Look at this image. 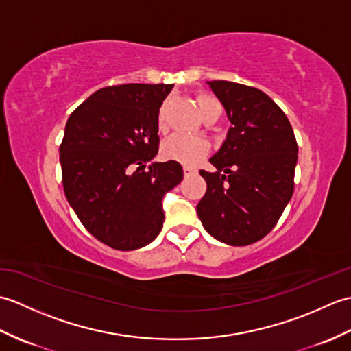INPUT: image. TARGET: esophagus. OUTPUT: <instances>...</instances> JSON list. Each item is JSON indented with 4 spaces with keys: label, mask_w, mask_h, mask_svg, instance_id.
<instances>
[{
    "label": "esophagus",
    "mask_w": 351,
    "mask_h": 351,
    "mask_svg": "<svg viewBox=\"0 0 351 351\" xmlns=\"http://www.w3.org/2000/svg\"><path fill=\"white\" fill-rule=\"evenodd\" d=\"M193 173H196V169L187 167V166L184 167V175H185V176H190V175H193Z\"/></svg>",
    "instance_id": "34e87169"
}]
</instances>
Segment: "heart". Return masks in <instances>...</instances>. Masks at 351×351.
<instances>
[{"label":"heart","mask_w":351,"mask_h":351,"mask_svg":"<svg viewBox=\"0 0 351 351\" xmlns=\"http://www.w3.org/2000/svg\"><path fill=\"white\" fill-rule=\"evenodd\" d=\"M196 102H197L200 114L202 116L213 108L221 110L220 104L208 95H199ZM156 122H158L160 130H162L164 128V106L158 111ZM161 152L164 158L167 160L178 161L181 164H185V166H196V164L199 161H202V158H205L206 154L210 152V143H208V140L202 137L181 136V134H176V136L164 141Z\"/></svg>","instance_id":"heart-1"}]
</instances>
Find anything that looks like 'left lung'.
Returning <instances> with one entry per match:
<instances>
[{
    "label": "left lung",
    "instance_id": "1",
    "mask_svg": "<svg viewBox=\"0 0 351 351\" xmlns=\"http://www.w3.org/2000/svg\"><path fill=\"white\" fill-rule=\"evenodd\" d=\"M232 123L215 171L200 170L206 193L197 215L206 232L229 245L259 241L276 226L294 191L297 141L288 117L259 88L206 81Z\"/></svg>",
    "mask_w": 351,
    "mask_h": 351
}]
</instances>
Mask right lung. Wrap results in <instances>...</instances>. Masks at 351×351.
I'll use <instances>...</instances> for the list:
<instances>
[{"label": "right lung", "mask_w": 351, "mask_h": 351, "mask_svg": "<svg viewBox=\"0 0 351 351\" xmlns=\"http://www.w3.org/2000/svg\"><path fill=\"white\" fill-rule=\"evenodd\" d=\"M173 84L99 88L69 116L60 145L63 189L96 240L134 250L161 232L162 197L182 181L178 161L158 154V111Z\"/></svg>", "instance_id": "1"}]
</instances>
